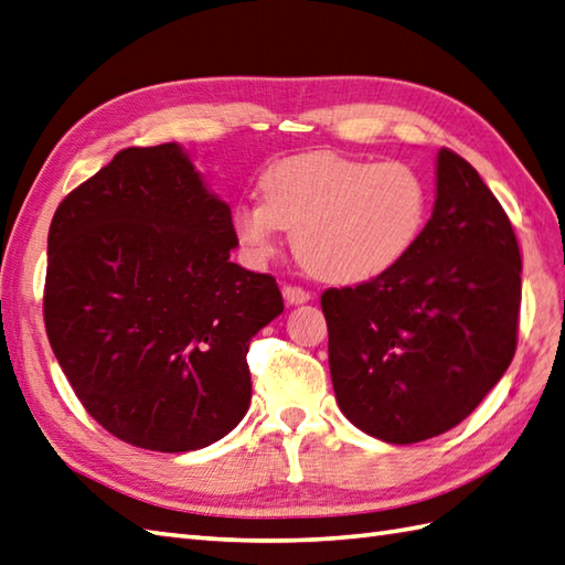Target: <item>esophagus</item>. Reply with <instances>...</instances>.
Here are the masks:
<instances>
[{"label":"esophagus","mask_w":565,"mask_h":565,"mask_svg":"<svg viewBox=\"0 0 565 565\" xmlns=\"http://www.w3.org/2000/svg\"><path fill=\"white\" fill-rule=\"evenodd\" d=\"M281 294H284V301L291 306H301V303L310 301V294L306 289H301V286H284Z\"/></svg>","instance_id":"obj_1"}]
</instances>
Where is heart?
Here are the masks:
<instances>
[{
    "mask_svg": "<svg viewBox=\"0 0 565 565\" xmlns=\"http://www.w3.org/2000/svg\"><path fill=\"white\" fill-rule=\"evenodd\" d=\"M262 201L239 203L237 243L267 259L281 231H294L303 267L330 284H362L395 267L427 221V186L411 164L303 152L269 164Z\"/></svg>",
    "mask_w": 565,
    "mask_h": 565,
    "instance_id": "b5f03b06",
    "label": "heart"
}]
</instances>
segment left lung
Wrapping results in <instances>:
<instances>
[{
  "label": "left lung",
  "instance_id": "obj_1",
  "mask_svg": "<svg viewBox=\"0 0 565 565\" xmlns=\"http://www.w3.org/2000/svg\"><path fill=\"white\" fill-rule=\"evenodd\" d=\"M520 274L508 213L471 164L441 148L435 209L413 249L376 279L320 298L344 417L388 444L459 425L512 362Z\"/></svg>",
  "mask_w": 565,
  "mask_h": 565
}]
</instances>
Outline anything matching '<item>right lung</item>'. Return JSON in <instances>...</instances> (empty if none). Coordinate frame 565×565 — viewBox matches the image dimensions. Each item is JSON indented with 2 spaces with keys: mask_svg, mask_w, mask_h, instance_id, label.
<instances>
[{
  "mask_svg": "<svg viewBox=\"0 0 565 565\" xmlns=\"http://www.w3.org/2000/svg\"><path fill=\"white\" fill-rule=\"evenodd\" d=\"M235 247L231 206L177 142L116 152L57 206L45 332L114 437L194 451L245 417L249 340L284 301L269 274L231 262Z\"/></svg>",
  "mask_w": 565,
  "mask_h": 565,
  "instance_id": "right-lung-1",
  "label": "right lung"
}]
</instances>
